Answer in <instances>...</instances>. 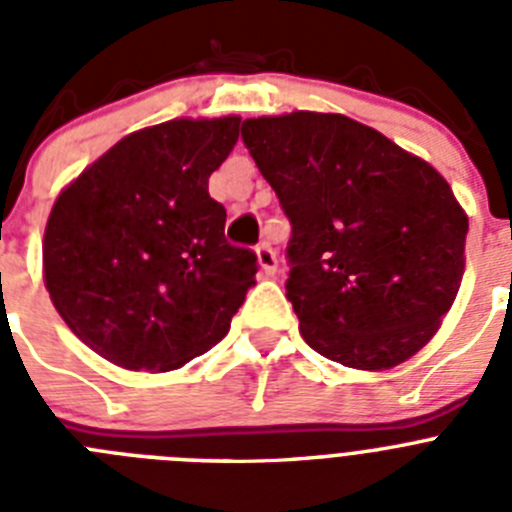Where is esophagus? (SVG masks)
<instances>
[{
  "label": "esophagus",
  "instance_id": "34e87169",
  "mask_svg": "<svg viewBox=\"0 0 512 512\" xmlns=\"http://www.w3.org/2000/svg\"><path fill=\"white\" fill-rule=\"evenodd\" d=\"M256 261H259V269L264 277H274L277 274V253H274V248L269 243H261L256 248Z\"/></svg>",
  "mask_w": 512,
  "mask_h": 512
}]
</instances>
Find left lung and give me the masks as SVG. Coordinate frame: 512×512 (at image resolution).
<instances>
[{"mask_svg":"<svg viewBox=\"0 0 512 512\" xmlns=\"http://www.w3.org/2000/svg\"><path fill=\"white\" fill-rule=\"evenodd\" d=\"M289 223L287 297L318 354L384 372L436 336L464 277L469 217L415 153L338 112L243 120Z\"/></svg>","mask_w":512,"mask_h":512,"instance_id":"1","label":"left lung"}]
</instances>
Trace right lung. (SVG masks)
Segmentation results:
<instances>
[{"mask_svg": "<svg viewBox=\"0 0 512 512\" xmlns=\"http://www.w3.org/2000/svg\"><path fill=\"white\" fill-rule=\"evenodd\" d=\"M241 117H176L117 140L53 202L43 279L94 354L171 372L225 338L256 284V253L225 241L210 174Z\"/></svg>", "mask_w": 512, "mask_h": 512, "instance_id": "add662e5", "label": "right lung"}]
</instances>
